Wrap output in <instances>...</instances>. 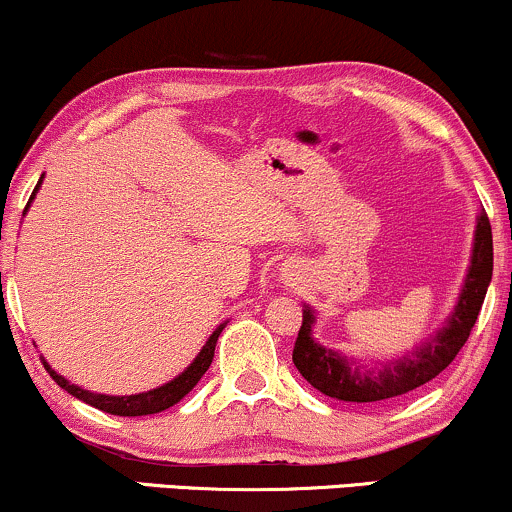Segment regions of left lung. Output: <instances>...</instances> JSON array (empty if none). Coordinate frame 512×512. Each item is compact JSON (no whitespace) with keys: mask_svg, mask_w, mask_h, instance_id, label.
I'll list each match as a JSON object with an SVG mask.
<instances>
[{"mask_svg":"<svg viewBox=\"0 0 512 512\" xmlns=\"http://www.w3.org/2000/svg\"><path fill=\"white\" fill-rule=\"evenodd\" d=\"M491 277L493 235L486 211H481L476 216L471 262L469 269H466L457 306H454V311L449 313L435 335H430L423 345L406 352L403 357L386 359V362H376L374 367H367L355 357H345L338 350L320 345L313 338L316 311L308 303H303V323L294 345L296 369L313 389L330 398L350 403L386 401V398H396L418 389V386L435 379L459 355L476 318H479Z\"/></svg>","mask_w":512,"mask_h":512,"instance_id":"left-lung-1","label":"left lung"}]
</instances>
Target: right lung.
I'll return each mask as SVG.
<instances>
[{"mask_svg":"<svg viewBox=\"0 0 512 512\" xmlns=\"http://www.w3.org/2000/svg\"><path fill=\"white\" fill-rule=\"evenodd\" d=\"M41 182H43V177L38 179L36 189H33L31 199H28V204H26L24 211H28L31 201L36 199ZM223 328H226V323H221L216 330H213L211 338L206 340V345L201 347L199 355L194 357V362L189 364V367L184 369L182 374H177L172 381H167V384L157 386V389H150V391H143V393H131V396H106V393L87 391V389H82V386H77V384H72V381H67L63 374L55 372V369L46 362V357H41V362H43V367H46V372L53 376V381L60 386V389H65L67 393H72V396L80 398V401L89 403V406L99 408V411L111 413V415H128V418H133V415H153V413L167 411V408L174 406V403L182 401V398L187 396V393L192 391L196 384H199L201 376H204L206 369L211 367L213 352H216L218 335L223 333Z\"/></svg>","mask_w":512,"mask_h":512,"instance_id":"obj_1","label":"right lung"}]
</instances>
